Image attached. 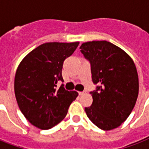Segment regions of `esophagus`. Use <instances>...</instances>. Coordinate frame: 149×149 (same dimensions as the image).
<instances>
[{
  "label": "esophagus",
  "mask_w": 149,
  "mask_h": 149,
  "mask_svg": "<svg viewBox=\"0 0 149 149\" xmlns=\"http://www.w3.org/2000/svg\"><path fill=\"white\" fill-rule=\"evenodd\" d=\"M84 94H86V91H79V95L80 96H83Z\"/></svg>",
  "instance_id": "obj_1"
}]
</instances>
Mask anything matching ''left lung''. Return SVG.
Instances as JSON below:
<instances>
[{"label":"left lung","instance_id":"obj_1","mask_svg":"<svg viewBox=\"0 0 149 149\" xmlns=\"http://www.w3.org/2000/svg\"><path fill=\"white\" fill-rule=\"evenodd\" d=\"M80 52L91 65L92 79L100 86L91 92L89 119L104 131L119 127L132 113L139 95V75L131 56L107 41L83 43Z\"/></svg>","mask_w":149,"mask_h":149}]
</instances>
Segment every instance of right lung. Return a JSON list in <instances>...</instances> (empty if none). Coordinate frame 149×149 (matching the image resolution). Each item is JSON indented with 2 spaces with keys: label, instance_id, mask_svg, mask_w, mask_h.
<instances>
[{
  "label": "right lung",
  "instance_id": "add662e5",
  "mask_svg": "<svg viewBox=\"0 0 149 149\" xmlns=\"http://www.w3.org/2000/svg\"><path fill=\"white\" fill-rule=\"evenodd\" d=\"M79 42H46L30 52L17 66L15 93L22 113L31 125L49 129L63 120L78 96L77 91H65L62 69L65 58L72 55Z\"/></svg>",
  "mask_w": 149,
  "mask_h": 149
}]
</instances>
